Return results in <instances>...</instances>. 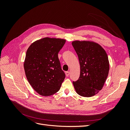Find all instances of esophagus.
Listing matches in <instances>:
<instances>
[{
    "label": "esophagus",
    "mask_w": 130,
    "mask_h": 130,
    "mask_svg": "<svg viewBox=\"0 0 130 130\" xmlns=\"http://www.w3.org/2000/svg\"><path fill=\"white\" fill-rule=\"evenodd\" d=\"M65 74H66V76H69V72H65Z\"/></svg>",
    "instance_id": "34e87169"
}]
</instances>
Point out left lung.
Instances as JSON below:
<instances>
[{"mask_svg": "<svg viewBox=\"0 0 130 130\" xmlns=\"http://www.w3.org/2000/svg\"><path fill=\"white\" fill-rule=\"evenodd\" d=\"M72 44L80 65V77L73 82L75 89L82 96H92L103 88L108 76L107 55L100 45L94 42L75 41Z\"/></svg>", "mask_w": 130, "mask_h": 130, "instance_id": "obj_1", "label": "left lung"}]
</instances>
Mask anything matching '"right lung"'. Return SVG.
<instances>
[{
    "mask_svg": "<svg viewBox=\"0 0 130 130\" xmlns=\"http://www.w3.org/2000/svg\"><path fill=\"white\" fill-rule=\"evenodd\" d=\"M65 43L64 39L45 37L32 43L26 51V77L31 87L42 96L57 92L64 80L58 53Z\"/></svg>",
    "mask_w": 130,
    "mask_h": 130,
    "instance_id": "1",
    "label": "right lung"
}]
</instances>
